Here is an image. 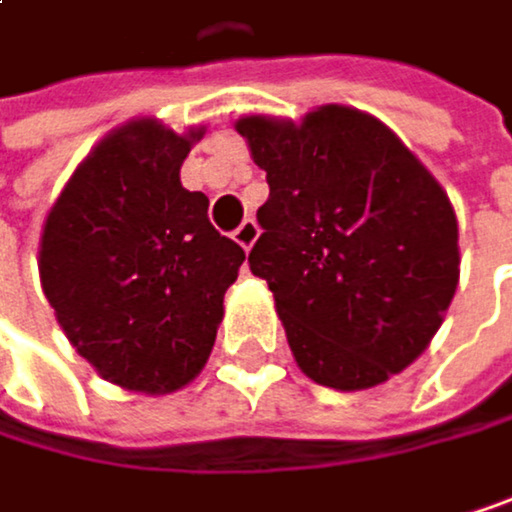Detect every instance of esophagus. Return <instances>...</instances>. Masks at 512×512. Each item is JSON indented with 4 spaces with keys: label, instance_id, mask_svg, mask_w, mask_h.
<instances>
[{
    "label": "esophagus",
    "instance_id": "esophagus-1",
    "mask_svg": "<svg viewBox=\"0 0 512 512\" xmlns=\"http://www.w3.org/2000/svg\"><path fill=\"white\" fill-rule=\"evenodd\" d=\"M258 233H261V230H258V224H254L251 218H245V221H242V224L233 230V239H236V242H239V245L248 251L254 242H258Z\"/></svg>",
    "mask_w": 512,
    "mask_h": 512
}]
</instances>
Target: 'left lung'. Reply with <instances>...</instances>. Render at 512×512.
<instances>
[{"label": "left lung", "mask_w": 512, "mask_h": 512, "mask_svg": "<svg viewBox=\"0 0 512 512\" xmlns=\"http://www.w3.org/2000/svg\"><path fill=\"white\" fill-rule=\"evenodd\" d=\"M270 185L248 251L288 346L318 385L358 391L410 367L458 285L446 191L382 121L321 105L303 124H236Z\"/></svg>", "instance_id": "obj_1"}]
</instances>
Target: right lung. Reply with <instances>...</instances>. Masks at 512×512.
I'll return each mask as SVG.
<instances>
[{"label": "right lung", "mask_w": 512, "mask_h": 512, "mask_svg": "<svg viewBox=\"0 0 512 512\" xmlns=\"http://www.w3.org/2000/svg\"><path fill=\"white\" fill-rule=\"evenodd\" d=\"M200 136L130 121L75 169L45 221V297L78 355L130 391H175L203 370L245 261L212 227L209 197L181 188Z\"/></svg>", "instance_id": "obj_1"}]
</instances>
